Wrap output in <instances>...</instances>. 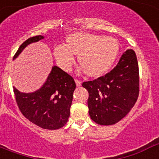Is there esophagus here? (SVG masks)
<instances>
[{"instance_id":"34e87169","label":"esophagus","mask_w":159,"mask_h":159,"mask_svg":"<svg viewBox=\"0 0 159 159\" xmlns=\"http://www.w3.org/2000/svg\"><path fill=\"white\" fill-rule=\"evenodd\" d=\"M75 84H76L77 87H80L81 86V84H82L81 81H80L79 80H77V79H75Z\"/></svg>"}]
</instances>
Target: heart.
Returning <instances> with one entry per match:
<instances>
[{"label":"heart","instance_id":"1","mask_svg":"<svg viewBox=\"0 0 159 159\" xmlns=\"http://www.w3.org/2000/svg\"><path fill=\"white\" fill-rule=\"evenodd\" d=\"M78 62L89 76H99L110 69L119 54V44L113 38H104L85 32H75L67 39V45L60 44L54 49L59 67L69 71Z\"/></svg>","mask_w":159,"mask_h":159}]
</instances>
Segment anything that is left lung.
Masks as SVG:
<instances>
[{
  "label": "left lung",
  "instance_id": "left-lung-1",
  "mask_svg": "<svg viewBox=\"0 0 159 159\" xmlns=\"http://www.w3.org/2000/svg\"><path fill=\"white\" fill-rule=\"evenodd\" d=\"M88 90V112L99 125H113L127 116L139 93V73L135 52H125L110 72L92 81L84 82Z\"/></svg>",
  "mask_w": 159,
  "mask_h": 159
}]
</instances>
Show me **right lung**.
I'll list each match as a JSON object with an SVG mask.
<instances>
[{
    "label": "right lung",
    "instance_id": "add662e5",
    "mask_svg": "<svg viewBox=\"0 0 159 159\" xmlns=\"http://www.w3.org/2000/svg\"><path fill=\"white\" fill-rule=\"evenodd\" d=\"M42 39L43 36L29 38L20 46L13 59L26 46ZM75 87L71 75L57 66H53L47 80L39 90L23 93L13 87V92L18 107L26 119L43 129L57 130L64 127L68 120Z\"/></svg>",
    "mask_w": 159,
    "mask_h": 159
}]
</instances>
